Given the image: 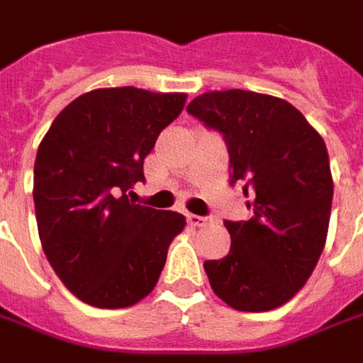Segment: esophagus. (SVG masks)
<instances>
[{"label": "esophagus", "instance_id": "34e87169", "mask_svg": "<svg viewBox=\"0 0 363 363\" xmlns=\"http://www.w3.org/2000/svg\"><path fill=\"white\" fill-rule=\"evenodd\" d=\"M186 218H189V223L196 225V228H206V225L212 223V218H208V216H194V213H189Z\"/></svg>", "mask_w": 363, "mask_h": 363}]
</instances>
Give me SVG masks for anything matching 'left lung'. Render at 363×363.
<instances>
[{"label": "left lung", "instance_id": "left-lung-1", "mask_svg": "<svg viewBox=\"0 0 363 363\" xmlns=\"http://www.w3.org/2000/svg\"><path fill=\"white\" fill-rule=\"evenodd\" d=\"M186 112L220 132L228 145L231 184L245 182L252 216L223 221L228 257L206 260L216 296L237 311L280 307L315 270L333 204L327 145L296 106L252 91H212Z\"/></svg>", "mask_w": 363, "mask_h": 363}]
</instances>
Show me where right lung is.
<instances>
[{"mask_svg": "<svg viewBox=\"0 0 363 363\" xmlns=\"http://www.w3.org/2000/svg\"><path fill=\"white\" fill-rule=\"evenodd\" d=\"M184 93L95 89L60 112L38 145L35 212L44 255L75 297L101 309L138 303L155 288L186 220L134 204L143 159L181 114Z\"/></svg>", "mask_w": 363, "mask_h": 363, "instance_id": "obj_1", "label": "right lung"}]
</instances>
